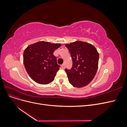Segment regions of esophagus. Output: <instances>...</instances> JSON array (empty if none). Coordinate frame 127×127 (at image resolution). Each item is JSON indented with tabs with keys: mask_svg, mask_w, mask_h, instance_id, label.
<instances>
[{
	"mask_svg": "<svg viewBox=\"0 0 127 127\" xmlns=\"http://www.w3.org/2000/svg\"><path fill=\"white\" fill-rule=\"evenodd\" d=\"M61 68H62L63 69H64V68H65V65H64V64H63L61 66Z\"/></svg>",
	"mask_w": 127,
	"mask_h": 127,
	"instance_id": "esophagus-1",
	"label": "esophagus"
}]
</instances>
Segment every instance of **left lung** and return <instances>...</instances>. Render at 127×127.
Segmentation results:
<instances>
[{
    "instance_id": "obj_1",
    "label": "left lung",
    "mask_w": 127,
    "mask_h": 127,
    "mask_svg": "<svg viewBox=\"0 0 127 127\" xmlns=\"http://www.w3.org/2000/svg\"><path fill=\"white\" fill-rule=\"evenodd\" d=\"M72 60V67L65 69L68 80L72 86L82 87L89 84L96 73L99 54L93 45L76 41L66 45Z\"/></svg>"
}]
</instances>
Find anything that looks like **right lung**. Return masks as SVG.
Wrapping results in <instances>:
<instances>
[{
	"label": "right lung",
	"mask_w": 127,
	"mask_h": 127,
	"mask_svg": "<svg viewBox=\"0 0 127 127\" xmlns=\"http://www.w3.org/2000/svg\"><path fill=\"white\" fill-rule=\"evenodd\" d=\"M61 44L40 41L30 45L24 50L23 61L25 69L34 81L46 85L55 79L60 67L53 55Z\"/></svg>",
	"instance_id": "add662e5"
}]
</instances>
